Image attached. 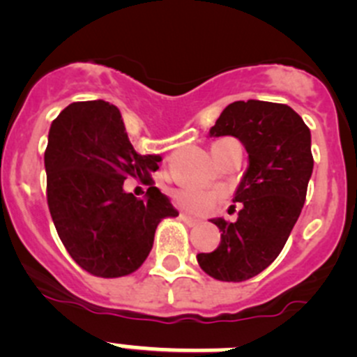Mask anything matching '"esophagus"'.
<instances>
[{
    "instance_id": "esophagus-1",
    "label": "esophagus",
    "mask_w": 357,
    "mask_h": 357,
    "mask_svg": "<svg viewBox=\"0 0 357 357\" xmlns=\"http://www.w3.org/2000/svg\"><path fill=\"white\" fill-rule=\"evenodd\" d=\"M180 220L182 222H185L187 225H196V224H199V218H194V217H190V215H187V213H180Z\"/></svg>"
}]
</instances>
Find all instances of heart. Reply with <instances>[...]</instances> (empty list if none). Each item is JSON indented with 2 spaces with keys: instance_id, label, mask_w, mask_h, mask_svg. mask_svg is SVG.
<instances>
[{
  "instance_id": "b5f03b06",
  "label": "heart",
  "mask_w": 357,
  "mask_h": 357,
  "mask_svg": "<svg viewBox=\"0 0 357 357\" xmlns=\"http://www.w3.org/2000/svg\"><path fill=\"white\" fill-rule=\"evenodd\" d=\"M175 199L180 206L194 213H206L213 208L215 201L218 199V192H206V190H197L192 187L175 190Z\"/></svg>"
}]
</instances>
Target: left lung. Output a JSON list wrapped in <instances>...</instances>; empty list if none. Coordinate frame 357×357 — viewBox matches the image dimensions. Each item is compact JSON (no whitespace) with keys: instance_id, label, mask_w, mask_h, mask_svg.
Wrapping results in <instances>:
<instances>
[{"instance_id":"obj_1","label":"left lung","mask_w":357,"mask_h":357,"mask_svg":"<svg viewBox=\"0 0 357 357\" xmlns=\"http://www.w3.org/2000/svg\"><path fill=\"white\" fill-rule=\"evenodd\" d=\"M210 137H236L248 153V167L232 201L238 220L211 218L222 239L197 264L220 281H246L276 260L305 203L312 175L310 130L284 104L238 100L210 128Z\"/></svg>"}]
</instances>
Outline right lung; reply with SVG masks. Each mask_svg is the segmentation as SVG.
Masks as SVG:
<instances>
[{
  "mask_svg": "<svg viewBox=\"0 0 357 357\" xmlns=\"http://www.w3.org/2000/svg\"><path fill=\"white\" fill-rule=\"evenodd\" d=\"M160 154H139L121 112L104 100L74 102L54 119L45 151L47 199L60 241L93 276L119 278L144 264L154 232L178 211L158 187L144 199L123 182L151 183Z\"/></svg>",
  "mask_w": 357,
  "mask_h": 357,
  "instance_id": "add662e5",
  "label": "right lung"
}]
</instances>
